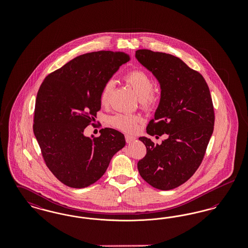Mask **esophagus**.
I'll list each match as a JSON object with an SVG mask.
<instances>
[{"instance_id":"34e87169","label":"esophagus","mask_w":248,"mask_h":248,"mask_svg":"<svg viewBox=\"0 0 248 248\" xmlns=\"http://www.w3.org/2000/svg\"><path fill=\"white\" fill-rule=\"evenodd\" d=\"M136 140V138L133 137V136H130V135H125V141L127 143H132L133 141Z\"/></svg>"}]
</instances>
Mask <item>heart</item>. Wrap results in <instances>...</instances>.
Wrapping results in <instances>:
<instances>
[{
  "instance_id": "b5f03b06",
  "label": "heart",
  "mask_w": 248,
  "mask_h": 248,
  "mask_svg": "<svg viewBox=\"0 0 248 248\" xmlns=\"http://www.w3.org/2000/svg\"><path fill=\"white\" fill-rule=\"evenodd\" d=\"M125 83L138 94L143 108H151L156 101V95L154 94V82L147 72L140 69L128 71L124 77ZM113 81L108 80L103 84L99 95V100L102 105H107L109 101L110 94L113 89ZM112 126L125 132H133L137 129L139 118L135 115L117 113L109 119Z\"/></svg>"
}]
</instances>
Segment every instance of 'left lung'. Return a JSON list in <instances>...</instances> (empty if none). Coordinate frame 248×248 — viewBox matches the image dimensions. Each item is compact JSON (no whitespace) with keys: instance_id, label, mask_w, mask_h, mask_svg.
Listing matches in <instances>:
<instances>
[{"instance_id":"obj_1","label":"left lung","mask_w":248,"mask_h":248,"mask_svg":"<svg viewBox=\"0 0 248 248\" xmlns=\"http://www.w3.org/2000/svg\"><path fill=\"white\" fill-rule=\"evenodd\" d=\"M136 58L161 86L160 103L147 133L167 137L160 145L140 138L147 154L139 161L138 169L154 188L175 189L198 169L212 136L215 113L210 91L200 73L175 56L140 49Z\"/></svg>"}]
</instances>
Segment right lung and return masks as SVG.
I'll list each match as a JSON object with an SVG mask.
<instances>
[{
    "label": "right lung",
    "mask_w": 248,
    "mask_h": 248,
    "mask_svg": "<svg viewBox=\"0 0 248 248\" xmlns=\"http://www.w3.org/2000/svg\"><path fill=\"white\" fill-rule=\"evenodd\" d=\"M129 59L124 52L83 54L48 74L40 86L33 132L46 165L66 186L92 185L125 145L124 136L117 130L103 128L93 140L83 131L101 108L103 84Z\"/></svg>",
    "instance_id": "right-lung-1"
}]
</instances>
